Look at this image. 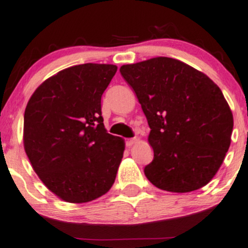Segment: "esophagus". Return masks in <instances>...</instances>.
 Listing matches in <instances>:
<instances>
[{"instance_id":"1","label":"esophagus","mask_w":248,"mask_h":248,"mask_svg":"<svg viewBox=\"0 0 248 248\" xmlns=\"http://www.w3.org/2000/svg\"><path fill=\"white\" fill-rule=\"evenodd\" d=\"M136 143V140L135 139H128L126 141V145L127 147H132V145H134Z\"/></svg>"}]
</instances>
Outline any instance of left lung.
<instances>
[{
	"label": "left lung",
	"instance_id": "8db88e82",
	"mask_svg": "<svg viewBox=\"0 0 248 248\" xmlns=\"http://www.w3.org/2000/svg\"><path fill=\"white\" fill-rule=\"evenodd\" d=\"M150 127L154 160L144 174L158 188L188 193L218 171L231 143L233 115L220 89L205 74L172 58L120 68Z\"/></svg>",
	"mask_w": 248,
	"mask_h": 248
}]
</instances>
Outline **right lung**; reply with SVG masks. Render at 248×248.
Masks as SVG:
<instances>
[{"mask_svg":"<svg viewBox=\"0 0 248 248\" xmlns=\"http://www.w3.org/2000/svg\"><path fill=\"white\" fill-rule=\"evenodd\" d=\"M116 69L67 68L41 83L26 105L25 153L45 186L65 202L93 201L114 184L124 140L106 132L100 103Z\"/></svg>","mask_w":248,"mask_h":248,"instance_id":"obj_1","label":"right lung"}]
</instances>
